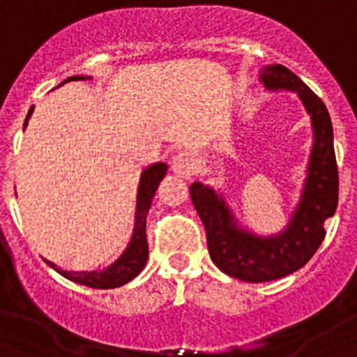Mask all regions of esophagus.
Instances as JSON below:
<instances>
[{
	"label": "esophagus",
	"instance_id": "obj_1",
	"mask_svg": "<svg viewBox=\"0 0 357 357\" xmlns=\"http://www.w3.org/2000/svg\"><path fill=\"white\" fill-rule=\"evenodd\" d=\"M172 169L173 173H176L178 176L189 178V176L195 173V169H197V160H195V157L191 155V153H188V151H181V153L173 155Z\"/></svg>",
	"mask_w": 357,
	"mask_h": 357
}]
</instances>
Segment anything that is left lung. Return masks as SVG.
Returning a JSON list of instances; mask_svg holds the SVG:
<instances>
[{
    "label": "left lung",
    "instance_id": "8db88e82",
    "mask_svg": "<svg viewBox=\"0 0 357 357\" xmlns=\"http://www.w3.org/2000/svg\"><path fill=\"white\" fill-rule=\"evenodd\" d=\"M261 80L268 89L296 91L311 114L314 143L301 204L284 232L259 238L238 229L222 195L200 182L189 188L191 202L206 227L213 263L223 273L247 282H266L304 266L326 238V220L338 206V166L334 155L333 123L326 103L284 66H266Z\"/></svg>",
    "mask_w": 357,
    "mask_h": 357
}]
</instances>
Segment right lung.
<instances>
[{"label": "right lung", "instance_id": "right-lung-1", "mask_svg": "<svg viewBox=\"0 0 357 357\" xmlns=\"http://www.w3.org/2000/svg\"><path fill=\"white\" fill-rule=\"evenodd\" d=\"M71 80H85V77H69L66 82ZM61 84V85H62ZM33 112V107L28 110V116L24 119V127L28 125V118ZM166 169L168 166L164 162H155L148 166L146 169L141 175L139 181V189H137V206H135V225H134V234H132L130 243H128L127 250L123 252L121 257H119L116 263L110 264L109 268H105L103 272H64L59 266L52 263V261L44 259L48 266H52L53 270L64 275L66 279L77 282L82 286H89L94 289H112L119 288V286L127 284L128 280L134 279L137 273L141 272L146 264L148 259V243H146V214L150 211L151 200H153V195H155L157 188H159V182L162 181L164 175H166Z\"/></svg>", "mask_w": 357, "mask_h": 357}]
</instances>
